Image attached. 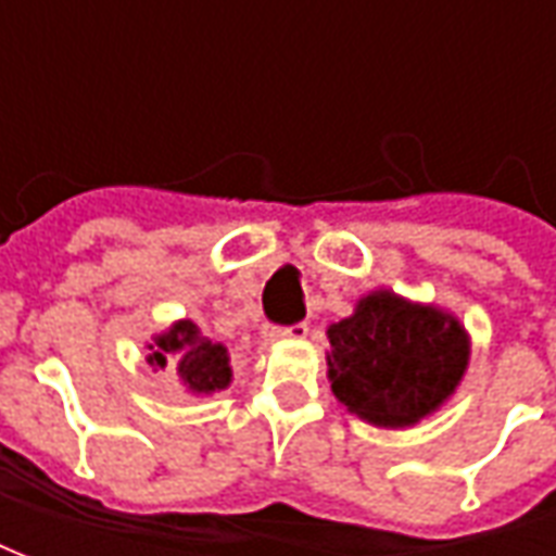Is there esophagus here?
<instances>
[{
  "instance_id": "obj_1",
  "label": "esophagus",
  "mask_w": 556,
  "mask_h": 556,
  "mask_svg": "<svg viewBox=\"0 0 556 556\" xmlns=\"http://www.w3.org/2000/svg\"><path fill=\"white\" fill-rule=\"evenodd\" d=\"M309 333V327L303 325H291V327H270V330H265V339L267 342H277V339H303Z\"/></svg>"
}]
</instances>
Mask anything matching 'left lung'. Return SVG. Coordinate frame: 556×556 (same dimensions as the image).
<instances>
[{
  "instance_id": "left-lung-1",
  "label": "left lung",
  "mask_w": 556,
  "mask_h": 556,
  "mask_svg": "<svg viewBox=\"0 0 556 556\" xmlns=\"http://www.w3.org/2000/svg\"><path fill=\"white\" fill-rule=\"evenodd\" d=\"M333 396L366 422L405 429L453 396L470 361L458 318L438 306L372 291L354 315L327 327Z\"/></svg>"
}]
</instances>
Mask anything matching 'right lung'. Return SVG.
Instances as JSON below:
<instances>
[{
    "label": "right lung",
    "instance_id": "1",
    "mask_svg": "<svg viewBox=\"0 0 556 556\" xmlns=\"http://www.w3.org/2000/svg\"><path fill=\"white\" fill-rule=\"evenodd\" d=\"M148 363L166 369L175 363V375L190 393H217L226 390L231 381L229 351L219 342L202 337V330L193 321H178L166 333L154 337V345H148Z\"/></svg>",
    "mask_w": 556,
    "mask_h": 556
}]
</instances>
